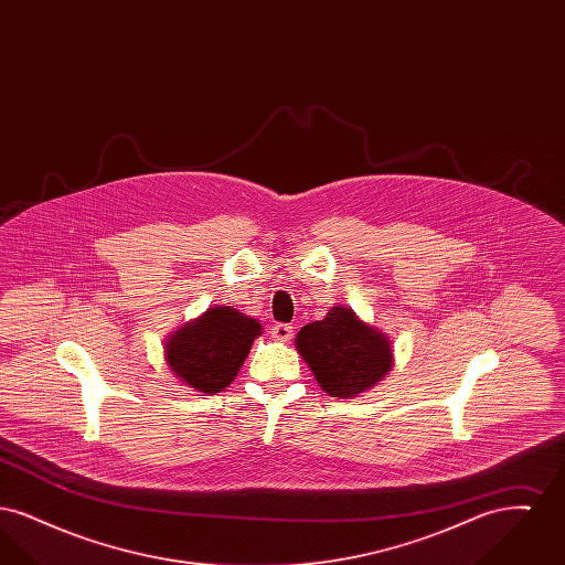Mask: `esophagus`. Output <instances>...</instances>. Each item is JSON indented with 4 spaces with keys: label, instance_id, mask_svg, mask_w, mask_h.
Returning a JSON list of instances; mask_svg holds the SVG:
<instances>
[{
    "label": "esophagus",
    "instance_id": "34e87169",
    "mask_svg": "<svg viewBox=\"0 0 565 565\" xmlns=\"http://www.w3.org/2000/svg\"><path fill=\"white\" fill-rule=\"evenodd\" d=\"M270 337L275 341L288 343L295 337V326H290V323H275V326H270Z\"/></svg>",
    "mask_w": 565,
    "mask_h": 565
}]
</instances>
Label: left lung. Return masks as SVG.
<instances>
[{"instance_id":"obj_1","label":"left lung","mask_w":565,"mask_h":565,"mask_svg":"<svg viewBox=\"0 0 565 565\" xmlns=\"http://www.w3.org/2000/svg\"><path fill=\"white\" fill-rule=\"evenodd\" d=\"M296 350L334 398H353L392 369V348L383 332L358 320L348 307H332L322 322L300 328Z\"/></svg>"}]
</instances>
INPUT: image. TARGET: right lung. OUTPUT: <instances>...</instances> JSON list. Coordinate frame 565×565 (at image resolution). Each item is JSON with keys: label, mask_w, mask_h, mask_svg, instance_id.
Segmentation results:
<instances>
[{"label": "right lung", "mask_w": 565, "mask_h": 565, "mask_svg": "<svg viewBox=\"0 0 565 565\" xmlns=\"http://www.w3.org/2000/svg\"><path fill=\"white\" fill-rule=\"evenodd\" d=\"M260 323L231 307L205 311L167 343V364L190 387L215 394L237 376Z\"/></svg>", "instance_id": "1"}]
</instances>
